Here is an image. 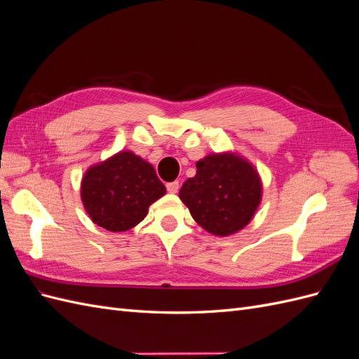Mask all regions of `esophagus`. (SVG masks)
Returning a JSON list of instances; mask_svg holds the SVG:
<instances>
[{"label":"esophagus","mask_w":359,"mask_h":359,"mask_svg":"<svg viewBox=\"0 0 359 359\" xmlns=\"http://www.w3.org/2000/svg\"><path fill=\"white\" fill-rule=\"evenodd\" d=\"M166 189L169 193H177L180 189V182L178 181H173V182H168L166 184Z\"/></svg>","instance_id":"esophagus-1"}]
</instances>
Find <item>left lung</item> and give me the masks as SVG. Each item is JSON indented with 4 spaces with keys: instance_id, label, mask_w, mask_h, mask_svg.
<instances>
[{
    "instance_id": "8db88e82",
    "label": "left lung",
    "mask_w": 359,
    "mask_h": 359,
    "mask_svg": "<svg viewBox=\"0 0 359 359\" xmlns=\"http://www.w3.org/2000/svg\"><path fill=\"white\" fill-rule=\"evenodd\" d=\"M196 168V175L180 190V199L194 222L217 236L244 229L262 201V181L256 168L232 151L206 156Z\"/></svg>"
}]
</instances>
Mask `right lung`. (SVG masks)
<instances>
[{
	"label": "right lung",
	"instance_id": "1",
	"mask_svg": "<svg viewBox=\"0 0 359 359\" xmlns=\"http://www.w3.org/2000/svg\"><path fill=\"white\" fill-rule=\"evenodd\" d=\"M166 194L151 163L132 151H119L88 168L81 181V199L93 223L124 232L142 222L151 203Z\"/></svg>",
	"mask_w": 359,
	"mask_h": 359
}]
</instances>
